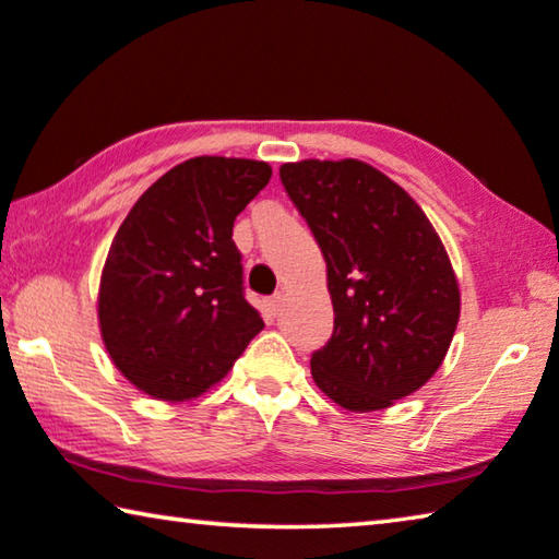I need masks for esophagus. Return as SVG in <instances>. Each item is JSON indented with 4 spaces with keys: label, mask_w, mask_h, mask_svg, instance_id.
Instances as JSON below:
<instances>
[{
    "label": "esophagus",
    "mask_w": 559,
    "mask_h": 559,
    "mask_svg": "<svg viewBox=\"0 0 559 559\" xmlns=\"http://www.w3.org/2000/svg\"><path fill=\"white\" fill-rule=\"evenodd\" d=\"M281 302H283V293H276V296L269 298V300H266V308H269V312H271V314H278V310H281Z\"/></svg>",
    "instance_id": "esophagus-1"
}]
</instances>
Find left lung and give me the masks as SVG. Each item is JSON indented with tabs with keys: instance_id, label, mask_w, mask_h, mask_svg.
Wrapping results in <instances>:
<instances>
[{
	"instance_id": "8db88e82",
	"label": "left lung",
	"mask_w": 559,
	"mask_h": 559,
	"mask_svg": "<svg viewBox=\"0 0 559 559\" xmlns=\"http://www.w3.org/2000/svg\"><path fill=\"white\" fill-rule=\"evenodd\" d=\"M281 182L328 263L330 342L318 389L352 413L391 408L432 379L460 322L442 239L399 182L357 158L281 166Z\"/></svg>"
}]
</instances>
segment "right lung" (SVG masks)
I'll list each match as a JSON object with an SVG mask.
<instances>
[{
	"label": "right lung",
	"instance_id": "1",
	"mask_svg": "<svg viewBox=\"0 0 559 559\" xmlns=\"http://www.w3.org/2000/svg\"><path fill=\"white\" fill-rule=\"evenodd\" d=\"M269 180L263 160L188 158L136 200L111 239L99 332L121 377L151 399H198L263 330L245 300L231 227Z\"/></svg>",
	"mask_w": 559,
	"mask_h": 559
}]
</instances>
